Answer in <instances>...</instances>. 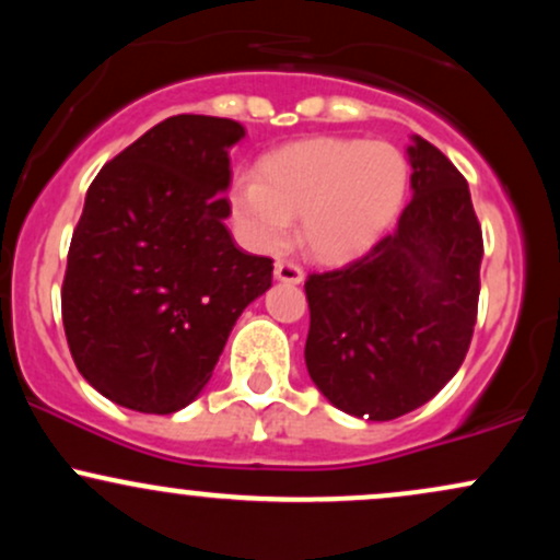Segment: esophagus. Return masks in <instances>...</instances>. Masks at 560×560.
Here are the masks:
<instances>
[{"instance_id": "34e87169", "label": "esophagus", "mask_w": 560, "mask_h": 560, "mask_svg": "<svg viewBox=\"0 0 560 560\" xmlns=\"http://www.w3.org/2000/svg\"><path fill=\"white\" fill-rule=\"evenodd\" d=\"M273 276L276 281H284V284H300V281L305 279V273H302L298 262H289V260H276Z\"/></svg>"}]
</instances>
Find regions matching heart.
<instances>
[{
    "label": "heart",
    "mask_w": 560,
    "mask_h": 560,
    "mask_svg": "<svg viewBox=\"0 0 560 560\" xmlns=\"http://www.w3.org/2000/svg\"><path fill=\"white\" fill-rule=\"evenodd\" d=\"M408 184V160L395 144L318 137L266 155L258 176H236L229 208L242 242L258 253H281L300 218L305 253L347 262L392 229Z\"/></svg>",
    "instance_id": "1"
}]
</instances>
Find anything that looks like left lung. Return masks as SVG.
Instances as JSON below:
<instances>
[{"label": "left lung", "instance_id": "1", "mask_svg": "<svg viewBox=\"0 0 560 560\" xmlns=\"http://www.w3.org/2000/svg\"><path fill=\"white\" fill-rule=\"evenodd\" d=\"M410 191L397 229L361 260L305 281V365L334 408L392 421L458 374L479 305L485 255L471 191L450 160L408 144Z\"/></svg>", "mask_w": 560, "mask_h": 560}]
</instances>
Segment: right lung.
I'll use <instances>...</instances> for the list:
<instances>
[{
  "mask_svg": "<svg viewBox=\"0 0 560 560\" xmlns=\"http://www.w3.org/2000/svg\"><path fill=\"white\" fill-rule=\"evenodd\" d=\"M242 124L173 115L89 186L62 281L75 369L115 405L168 416L195 402L273 260L244 253L226 218Z\"/></svg>",
  "mask_w": 560,
  "mask_h": 560,
  "instance_id": "add662e5",
  "label": "right lung"
}]
</instances>
